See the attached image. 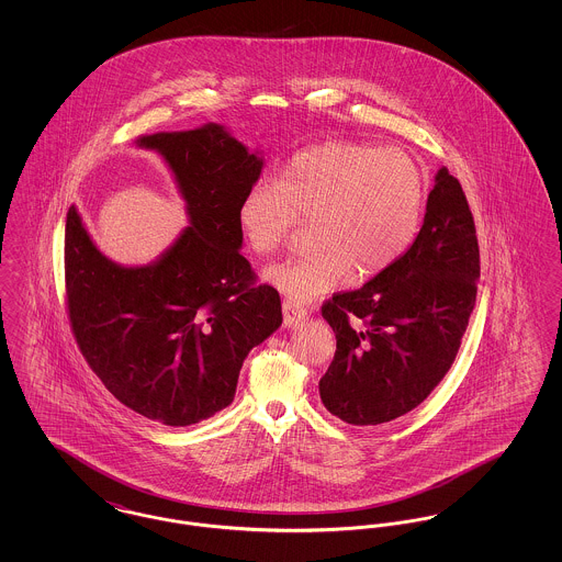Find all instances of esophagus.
I'll list each match as a JSON object with an SVG mask.
<instances>
[{"mask_svg":"<svg viewBox=\"0 0 562 562\" xmlns=\"http://www.w3.org/2000/svg\"><path fill=\"white\" fill-rule=\"evenodd\" d=\"M282 310H284V324L293 326L299 321H303L307 316V310L299 303H294L293 299H284L282 301Z\"/></svg>","mask_w":562,"mask_h":562,"instance_id":"esophagus-1","label":"esophagus"}]
</instances>
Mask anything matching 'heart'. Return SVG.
Listing matches in <instances>:
<instances>
[{"mask_svg": "<svg viewBox=\"0 0 562 562\" xmlns=\"http://www.w3.org/2000/svg\"><path fill=\"white\" fill-rule=\"evenodd\" d=\"M426 179L398 147L326 140L294 154L240 202L241 234L257 255L282 250L299 218H312L316 248L266 269L293 301H310L396 266L419 234Z\"/></svg>", "mask_w": 562, "mask_h": 562, "instance_id": "1", "label": "heart"}]
</instances>
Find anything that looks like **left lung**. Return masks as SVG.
<instances>
[{
    "mask_svg": "<svg viewBox=\"0 0 562 562\" xmlns=\"http://www.w3.org/2000/svg\"><path fill=\"white\" fill-rule=\"evenodd\" d=\"M479 278L474 216L459 181L440 168L401 261L322 303L337 339L318 383L324 406L351 426L387 424L417 408L454 362Z\"/></svg>",
    "mask_w": 562,
    "mask_h": 562,
    "instance_id": "obj_1",
    "label": "left lung"
}]
</instances>
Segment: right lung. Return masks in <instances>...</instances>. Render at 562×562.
Listing matches in <instances>:
<instances>
[{
    "mask_svg": "<svg viewBox=\"0 0 562 562\" xmlns=\"http://www.w3.org/2000/svg\"><path fill=\"white\" fill-rule=\"evenodd\" d=\"M168 161L189 225L158 263L103 257L76 206L65 225L67 316L88 367L134 413L183 428L236 394L241 362L282 324L280 294L241 257L240 202L261 175L223 126L138 138Z\"/></svg>",
    "mask_w": 562,
    "mask_h": 562,
    "instance_id": "add662e5",
    "label": "right lung"
}]
</instances>
